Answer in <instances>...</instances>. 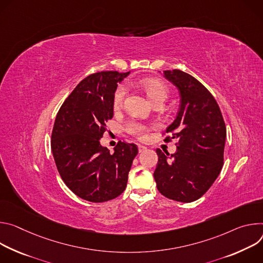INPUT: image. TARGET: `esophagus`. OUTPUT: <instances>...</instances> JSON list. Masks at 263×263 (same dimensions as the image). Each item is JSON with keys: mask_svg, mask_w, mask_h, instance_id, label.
Masks as SVG:
<instances>
[{"mask_svg": "<svg viewBox=\"0 0 263 263\" xmlns=\"http://www.w3.org/2000/svg\"><path fill=\"white\" fill-rule=\"evenodd\" d=\"M138 148H139V153H143L145 149H146V146H144V145H139Z\"/></svg>", "mask_w": 263, "mask_h": 263, "instance_id": "34e87169", "label": "esophagus"}]
</instances>
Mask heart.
<instances>
[{
  "label": "heart",
  "instance_id": "heart-1",
  "mask_svg": "<svg viewBox=\"0 0 263 263\" xmlns=\"http://www.w3.org/2000/svg\"><path fill=\"white\" fill-rule=\"evenodd\" d=\"M139 84L154 103L157 101H165L166 98L168 97L169 92H168L167 86L161 80H158L155 78H145L140 80ZM125 95H126V87L125 85L120 84L116 89L112 97V106L115 109H118L122 105ZM126 130L127 133H129L135 137L143 138L145 134H146V132L148 130V127L146 125L142 124L141 122L130 121L126 124Z\"/></svg>",
  "mask_w": 263,
  "mask_h": 263
}]
</instances>
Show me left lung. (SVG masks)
Listing matches in <instances>:
<instances>
[{
	"mask_svg": "<svg viewBox=\"0 0 263 263\" xmlns=\"http://www.w3.org/2000/svg\"><path fill=\"white\" fill-rule=\"evenodd\" d=\"M181 96L176 120L167 128L178 139L173 155L157 149L159 161L154 172L157 188L167 198L191 202L205 194L223 165L227 137L220 108L212 94L197 79L181 70L164 71Z\"/></svg>",
	"mask_w": 263,
	"mask_h": 263,
	"instance_id": "8db88e82",
	"label": "left lung"
}]
</instances>
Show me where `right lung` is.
I'll return each instance as SVG.
<instances>
[{
	"instance_id": "right-lung-1",
	"label": "right lung",
	"mask_w": 263,
	"mask_h": 263,
	"mask_svg": "<svg viewBox=\"0 0 263 263\" xmlns=\"http://www.w3.org/2000/svg\"><path fill=\"white\" fill-rule=\"evenodd\" d=\"M128 74L103 71L85 77L56 116L51 149L57 170L69 189L87 201L103 202L119 196L138 155L133 143L119 141L114 154L100 144L105 122L114 115L117 83Z\"/></svg>"
}]
</instances>
